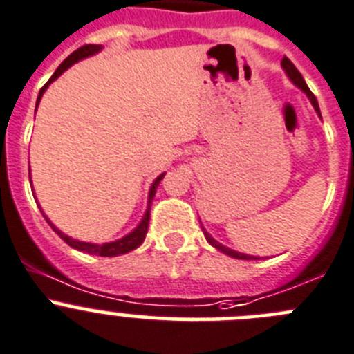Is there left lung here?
I'll list each match as a JSON object with an SVG mask.
<instances>
[{
	"label": "left lung",
	"mask_w": 354,
	"mask_h": 354,
	"mask_svg": "<svg viewBox=\"0 0 354 354\" xmlns=\"http://www.w3.org/2000/svg\"><path fill=\"white\" fill-rule=\"evenodd\" d=\"M281 68L285 69V73H286V77H288V80L292 82V84L295 85L297 88H300V91H302L304 94L307 95V97H309V101H311V104H313V108H315V110H316V113H318L319 117H322V113H319L318 101H316L315 94H313V92L309 91V87H307L306 80H304V78H302V75H300V73H299V69H297L295 66H293V62L290 61L288 57H285V59H283V61H281ZM201 229H203L204 237H206V241L211 244V246H214V248H216V250H220V252H222V253H225V255L232 257V259H239V260H260V259H263V257L248 255V253H241V252H236V250H230L229 246H223L222 243H218V241L214 239V237L211 236V234L207 232L206 229H204L203 223H201Z\"/></svg>",
	"instance_id": "obj_1"
}]
</instances>
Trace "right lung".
<instances>
[{
	"label": "right lung",
	"mask_w": 354,
	"mask_h": 354,
	"mask_svg": "<svg viewBox=\"0 0 354 354\" xmlns=\"http://www.w3.org/2000/svg\"><path fill=\"white\" fill-rule=\"evenodd\" d=\"M102 47L101 45H84V47H80L78 50L73 52L69 57H66L64 61L61 62V66H59L57 69H55V73L50 77V80L47 82V84L43 85L41 91H39L38 94V99H36V108H38L39 101H41V95L45 94V91L48 88V85L52 84V82L57 80L59 77H61L62 73L66 71V69L71 68L73 64H77L78 61H82V59H87L91 57V55H95L97 52H101ZM166 176V173L158 174L157 178L153 180V183H151L150 190H148V203H147V211H145L143 218H141V222L138 223L134 229L131 230L129 234H125L124 237H120V239H115V241H110V243H102V244H97V243H85V241H78V239H73L71 236H66L62 230H59L57 227L54 225V223L48 220V216L45 213H43L41 209V214L45 216V220L48 222V225L52 227V229L55 230V232L59 234V237H61L62 241H64L66 244H69L71 248H75V250H78V252H85L88 253V255H99V257H118V255H125V253L132 252V250H136L138 246H141L145 241V237H147V232H148V222H150V206H151V201H153L155 197V192H157V187L158 183L162 181V178ZM29 178H31V173H29ZM39 207V204H38Z\"/></svg>",
	"instance_id": "right-lung-1"
}]
</instances>
